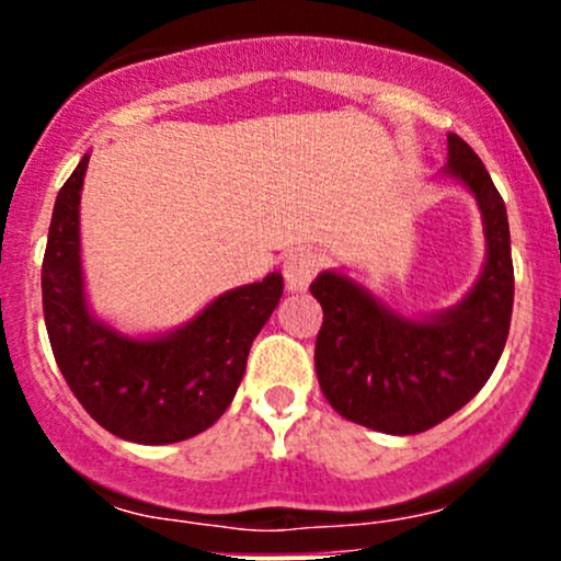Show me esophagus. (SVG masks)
Returning a JSON list of instances; mask_svg holds the SVG:
<instances>
[{
  "mask_svg": "<svg viewBox=\"0 0 561 561\" xmlns=\"http://www.w3.org/2000/svg\"><path fill=\"white\" fill-rule=\"evenodd\" d=\"M322 260L312 249H296L285 257V285L290 293H304L320 271Z\"/></svg>",
  "mask_w": 561,
  "mask_h": 561,
  "instance_id": "34e87169",
  "label": "esophagus"
}]
</instances>
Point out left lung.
I'll list each match as a JSON object with an SVG mask.
<instances>
[{
	"instance_id": "obj_1",
	"label": "left lung",
	"mask_w": 561,
	"mask_h": 561,
	"mask_svg": "<svg viewBox=\"0 0 561 561\" xmlns=\"http://www.w3.org/2000/svg\"><path fill=\"white\" fill-rule=\"evenodd\" d=\"M445 175L474 195L485 263L472 290L432 314H401L342 271H322L314 344L317 380L333 410L382 434H421L461 410L489 382L513 314V257L505 201L480 157L448 135Z\"/></svg>"
}]
</instances>
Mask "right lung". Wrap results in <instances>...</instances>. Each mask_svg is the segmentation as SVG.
<instances>
[{"instance_id":"1","label":"right lung","mask_w":561,"mask_h":561,"mask_svg":"<svg viewBox=\"0 0 561 561\" xmlns=\"http://www.w3.org/2000/svg\"><path fill=\"white\" fill-rule=\"evenodd\" d=\"M89 154L59 190L43 257L50 350L83 410L116 437L171 445L206 432L233 401L247 355L285 279L222 293L168 333L129 336L92 312L81 265V190Z\"/></svg>"}]
</instances>
